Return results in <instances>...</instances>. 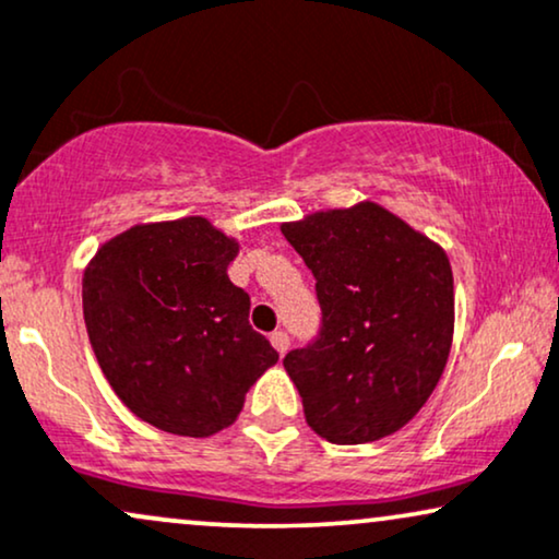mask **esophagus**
I'll list each match as a JSON object with an SVG mask.
<instances>
[{
    "label": "esophagus",
    "mask_w": 559,
    "mask_h": 559,
    "mask_svg": "<svg viewBox=\"0 0 559 559\" xmlns=\"http://www.w3.org/2000/svg\"><path fill=\"white\" fill-rule=\"evenodd\" d=\"M271 345H273L275 350L281 353V356H284V353H286L288 348H292V341H288L286 332L278 330V332H273V335H271Z\"/></svg>",
    "instance_id": "1"
}]
</instances>
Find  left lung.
<instances>
[{"label": "left lung", "instance_id": "obj_1", "mask_svg": "<svg viewBox=\"0 0 559 559\" xmlns=\"http://www.w3.org/2000/svg\"><path fill=\"white\" fill-rule=\"evenodd\" d=\"M281 231L314 273L322 307L320 341L284 358L309 428L341 447L397 433L449 361L447 250L373 201L312 211Z\"/></svg>", "mask_w": 559, "mask_h": 559}]
</instances>
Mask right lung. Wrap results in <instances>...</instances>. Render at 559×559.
<instances>
[{"label": "right lung", "mask_w": 559, "mask_h": 559, "mask_svg": "<svg viewBox=\"0 0 559 559\" xmlns=\"http://www.w3.org/2000/svg\"><path fill=\"white\" fill-rule=\"evenodd\" d=\"M239 239L206 216L133 224L82 273L97 364L136 418L203 438L239 418L245 394L278 361L247 322L250 296L229 281Z\"/></svg>", "instance_id": "add662e5"}]
</instances>
